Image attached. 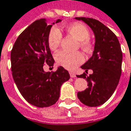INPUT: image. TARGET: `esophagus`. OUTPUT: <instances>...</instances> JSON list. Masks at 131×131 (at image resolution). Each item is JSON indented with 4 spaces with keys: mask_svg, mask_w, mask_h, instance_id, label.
<instances>
[{
    "mask_svg": "<svg viewBox=\"0 0 131 131\" xmlns=\"http://www.w3.org/2000/svg\"><path fill=\"white\" fill-rule=\"evenodd\" d=\"M69 73H70V77H71V78H75V77H76V74L73 73V72H72V71H71Z\"/></svg>",
    "mask_w": 131,
    "mask_h": 131,
    "instance_id": "1",
    "label": "esophagus"
}]
</instances>
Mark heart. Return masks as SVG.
<instances>
[{
    "instance_id": "heart-1",
    "label": "heart",
    "mask_w": 131,
    "mask_h": 131,
    "mask_svg": "<svg viewBox=\"0 0 131 131\" xmlns=\"http://www.w3.org/2000/svg\"><path fill=\"white\" fill-rule=\"evenodd\" d=\"M65 30L71 36L79 41V47L85 52L93 49V43L90 38L88 28L81 23H74L65 27ZM48 46L52 51L58 48L62 41V34L58 28H52L48 34ZM55 60L58 65L64 68L72 70L84 61V56L81 52L71 53L66 51H60L55 54Z\"/></svg>"
}]
</instances>
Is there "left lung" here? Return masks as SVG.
I'll return each mask as SVG.
<instances>
[{
  "instance_id": "obj_1",
  "label": "left lung",
  "mask_w": 131,
  "mask_h": 131,
  "mask_svg": "<svg viewBox=\"0 0 131 131\" xmlns=\"http://www.w3.org/2000/svg\"><path fill=\"white\" fill-rule=\"evenodd\" d=\"M82 20L93 30L95 43L93 56L81 66L87 73L91 69L92 74L86 73L77 75L86 79L88 88L78 92L79 101L88 106H98L106 102L116 90L122 72L123 53L116 35L103 23L93 18L75 17Z\"/></svg>"
}]
</instances>
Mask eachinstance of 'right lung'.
Segmentation results:
<instances>
[{
  "label": "right lung",
  "mask_w": 131,
  "mask_h": 131,
  "mask_svg": "<svg viewBox=\"0 0 131 131\" xmlns=\"http://www.w3.org/2000/svg\"><path fill=\"white\" fill-rule=\"evenodd\" d=\"M52 26L47 19L36 20L18 36L11 52L12 77L19 93L40 108L56 103L61 85L70 79L62 66L54 72L43 71L45 64L51 67L54 63L47 41Z\"/></svg>",
  "instance_id": "obj_1"
}]
</instances>
